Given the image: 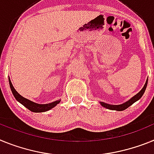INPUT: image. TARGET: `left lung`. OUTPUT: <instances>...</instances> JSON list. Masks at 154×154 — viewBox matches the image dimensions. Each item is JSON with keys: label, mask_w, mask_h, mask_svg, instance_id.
I'll use <instances>...</instances> for the list:
<instances>
[{"label": "left lung", "mask_w": 154, "mask_h": 154, "mask_svg": "<svg viewBox=\"0 0 154 154\" xmlns=\"http://www.w3.org/2000/svg\"><path fill=\"white\" fill-rule=\"evenodd\" d=\"M147 82H148V80H146L143 88H142V90L140 91L138 94H136V95L133 96L131 99H129V101H126V102L123 103V104H121V105H109V104H107V103H105V102H100L101 103V106L105 107V108H106V109H110V110H116V111L125 110V109H126L127 108H129V106H131V105H133V103H135L136 101H138L139 99H140V97L143 96V94L144 92H145L146 88V86H147Z\"/></svg>", "instance_id": "obj_1"}]
</instances>
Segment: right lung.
I'll return each mask as SVG.
<instances>
[{
  "mask_svg": "<svg viewBox=\"0 0 154 154\" xmlns=\"http://www.w3.org/2000/svg\"><path fill=\"white\" fill-rule=\"evenodd\" d=\"M9 85H10L11 90L12 91L13 95L14 96L15 99L20 102L21 105H23L25 108H27L29 110H30L31 112H46V111L50 110L51 109L54 108L57 104L60 102V100H58V101H53L52 103H49V104H45V105H41V104H37V103H35L33 101H30V100L27 99V98H25L24 97H22L21 95H20L18 92L16 91V90L14 89V88L13 87L12 84L11 82V80L9 78Z\"/></svg>",
  "mask_w": 154,
  "mask_h": 154,
  "instance_id": "1",
  "label": "right lung"
}]
</instances>
